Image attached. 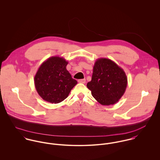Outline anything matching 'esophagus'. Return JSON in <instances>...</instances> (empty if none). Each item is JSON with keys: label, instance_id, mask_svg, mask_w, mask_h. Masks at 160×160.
<instances>
[{"label": "esophagus", "instance_id": "esophagus-1", "mask_svg": "<svg viewBox=\"0 0 160 160\" xmlns=\"http://www.w3.org/2000/svg\"><path fill=\"white\" fill-rule=\"evenodd\" d=\"M78 82H80V83H86V79H79L78 80Z\"/></svg>", "mask_w": 160, "mask_h": 160}]
</instances>
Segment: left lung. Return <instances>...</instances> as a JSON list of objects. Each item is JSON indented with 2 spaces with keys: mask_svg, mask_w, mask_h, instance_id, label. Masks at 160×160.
<instances>
[{
  "mask_svg": "<svg viewBox=\"0 0 160 160\" xmlns=\"http://www.w3.org/2000/svg\"><path fill=\"white\" fill-rule=\"evenodd\" d=\"M128 78L123 69L108 58L97 59L92 80L87 84L93 98L102 105L117 103L126 91Z\"/></svg>",
  "mask_w": 160,
  "mask_h": 160,
  "instance_id": "left-lung-1",
  "label": "left lung"
}]
</instances>
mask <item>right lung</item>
<instances>
[{"mask_svg":"<svg viewBox=\"0 0 160 160\" xmlns=\"http://www.w3.org/2000/svg\"><path fill=\"white\" fill-rule=\"evenodd\" d=\"M68 62L59 56L48 58L38 69L34 76V85L40 97L46 102L58 103L68 96L77 84L67 69Z\"/></svg>","mask_w":160,"mask_h":160,"instance_id":"add662e5","label":"right lung"}]
</instances>
